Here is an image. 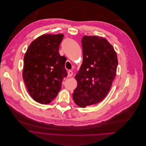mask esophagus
<instances>
[{"label":"esophagus","mask_w":146,"mask_h":146,"mask_svg":"<svg viewBox=\"0 0 146 146\" xmlns=\"http://www.w3.org/2000/svg\"><path fill=\"white\" fill-rule=\"evenodd\" d=\"M73 75V72L71 70H69L68 72V77H71Z\"/></svg>","instance_id":"obj_1"}]
</instances>
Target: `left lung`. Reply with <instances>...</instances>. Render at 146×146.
Segmentation results:
<instances>
[{
  "instance_id": "left-lung-1",
  "label": "left lung",
  "mask_w": 146,
  "mask_h": 146,
  "mask_svg": "<svg viewBox=\"0 0 146 146\" xmlns=\"http://www.w3.org/2000/svg\"><path fill=\"white\" fill-rule=\"evenodd\" d=\"M83 60L75 76L77 87L73 100L81 108L95 105L105 98L116 77V53L105 38L84 36L82 40Z\"/></svg>"
}]
</instances>
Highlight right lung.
<instances>
[{
    "label": "right lung",
    "instance_id": "1",
    "mask_svg": "<svg viewBox=\"0 0 146 146\" xmlns=\"http://www.w3.org/2000/svg\"><path fill=\"white\" fill-rule=\"evenodd\" d=\"M63 34H43L33 41L24 58L23 77L31 98L41 104L50 103L61 89L68 74L66 58L59 53Z\"/></svg>",
    "mask_w": 146,
    "mask_h": 146
}]
</instances>
